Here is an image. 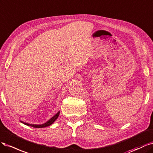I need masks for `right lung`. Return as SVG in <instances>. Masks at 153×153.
Listing matches in <instances>:
<instances>
[{"label": "right lung", "mask_w": 153, "mask_h": 153, "mask_svg": "<svg viewBox=\"0 0 153 153\" xmlns=\"http://www.w3.org/2000/svg\"><path fill=\"white\" fill-rule=\"evenodd\" d=\"M59 114H60V112H58L57 114H56V115L54 116L53 117H51V119L50 120H48L46 123H44V124H42V125H30V124H28V123H23V121H21L22 123H24L25 125H26L27 126H31L33 128H44V127H46V126H48L51 125V124H53V123H54V121H55L59 116Z\"/></svg>", "instance_id": "1"}]
</instances>
